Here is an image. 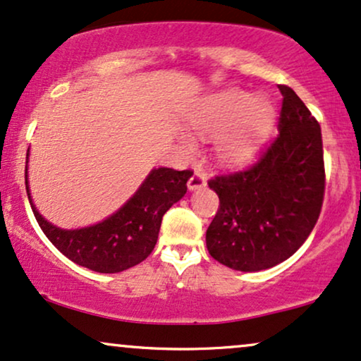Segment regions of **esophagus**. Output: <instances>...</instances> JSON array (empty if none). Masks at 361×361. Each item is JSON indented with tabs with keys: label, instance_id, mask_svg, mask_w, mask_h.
<instances>
[{
	"label": "esophagus",
	"instance_id": "obj_1",
	"mask_svg": "<svg viewBox=\"0 0 361 361\" xmlns=\"http://www.w3.org/2000/svg\"><path fill=\"white\" fill-rule=\"evenodd\" d=\"M207 185V176L203 175V173H193V176L188 180V190L190 191H195V190H200L203 188V186Z\"/></svg>",
	"mask_w": 361,
	"mask_h": 361
}]
</instances>
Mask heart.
<instances>
[{
    "label": "heart",
    "mask_w": 361,
    "mask_h": 361,
    "mask_svg": "<svg viewBox=\"0 0 361 361\" xmlns=\"http://www.w3.org/2000/svg\"><path fill=\"white\" fill-rule=\"evenodd\" d=\"M183 121L200 136L213 138V158L221 166H240L258 153L275 121V106L268 98L250 91L225 88L198 98L183 113ZM186 152H193L190 136L180 135Z\"/></svg>",
    "instance_id": "1"
}]
</instances>
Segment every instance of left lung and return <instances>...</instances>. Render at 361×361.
<instances>
[{"label":"left lung","mask_w":361,"mask_h":361,"mask_svg":"<svg viewBox=\"0 0 361 361\" xmlns=\"http://www.w3.org/2000/svg\"><path fill=\"white\" fill-rule=\"evenodd\" d=\"M280 91V135L248 170L208 183L220 208L207 230V248L236 271L285 262L320 216L325 193L320 125L293 90L281 85Z\"/></svg>","instance_id":"left-lung-1"}]
</instances>
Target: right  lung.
<instances>
[{"label":"right lung","mask_w":361,"mask_h":361,"mask_svg":"<svg viewBox=\"0 0 361 361\" xmlns=\"http://www.w3.org/2000/svg\"><path fill=\"white\" fill-rule=\"evenodd\" d=\"M26 153V193L36 221L56 248L73 263L98 273H120L148 258L157 245L163 214L186 193L190 170L153 168L128 202L104 220L83 228H59L36 208L28 183Z\"/></svg>","instance_id":"right-lung-1"}]
</instances>
